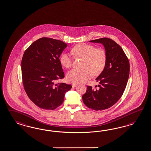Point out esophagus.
<instances>
[{"label": "esophagus", "instance_id": "1", "mask_svg": "<svg viewBox=\"0 0 151 151\" xmlns=\"http://www.w3.org/2000/svg\"><path fill=\"white\" fill-rule=\"evenodd\" d=\"M78 84H73L72 86V87H76V86H77Z\"/></svg>", "mask_w": 151, "mask_h": 151}]
</instances>
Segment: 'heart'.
<instances>
[{"mask_svg":"<svg viewBox=\"0 0 151 151\" xmlns=\"http://www.w3.org/2000/svg\"><path fill=\"white\" fill-rule=\"evenodd\" d=\"M71 54L76 57L83 58L81 63L82 68L70 70L66 74L67 81L74 84L84 82L91 76L100 73L104 70L107 61L106 51L100 48L96 49L92 45L85 43L79 44L71 49ZM60 61L65 68L72 66V58L70 54L62 53Z\"/></svg>","mask_w":151,"mask_h":151,"instance_id":"obj_1","label":"heart"}]
</instances>
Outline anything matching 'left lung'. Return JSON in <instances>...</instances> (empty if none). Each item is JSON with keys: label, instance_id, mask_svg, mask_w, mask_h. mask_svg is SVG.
<instances>
[{"label": "left lung", "instance_id": "8db88e82", "mask_svg": "<svg viewBox=\"0 0 151 151\" xmlns=\"http://www.w3.org/2000/svg\"><path fill=\"white\" fill-rule=\"evenodd\" d=\"M89 42L104 46L107 61L104 69L96 78L99 82L98 89L88 86L82 99L88 107L102 111L112 107L122 96L129 77L130 65L122 48L112 39L104 38Z\"/></svg>", "mask_w": 151, "mask_h": 151}]
</instances>
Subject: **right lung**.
I'll return each instance as SVG.
<instances>
[{"label":"right lung","mask_w":151,"mask_h":151,"mask_svg":"<svg viewBox=\"0 0 151 151\" xmlns=\"http://www.w3.org/2000/svg\"><path fill=\"white\" fill-rule=\"evenodd\" d=\"M67 44L58 39L42 38L25 51L21 61L24 88L28 97L40 108L53 110L62 104L72 86L56 84L65 77L60 57Z\"/></svg>","instance_id":"right-lung-1"}]
</instances>
